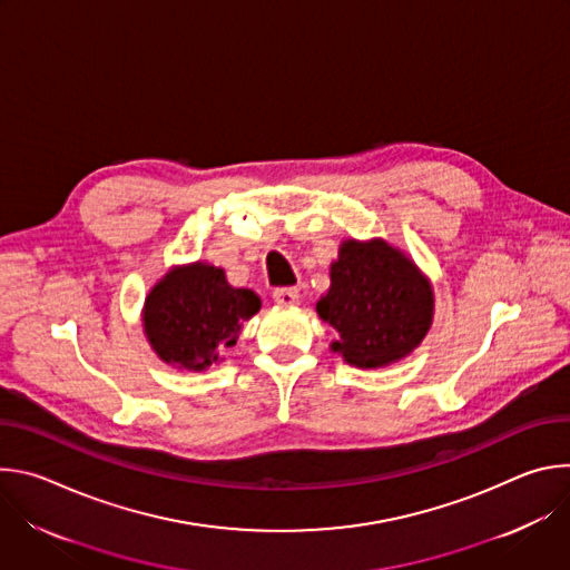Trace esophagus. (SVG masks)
Returning a JSON list of instances; mask_svg holds the SVG:
<instances>
[{"label": "esophagus", "mask_w": 570, "mask_h": 570, "mask_svg": "<svg viewBox=\"0 0 570 570\" xmlns=\"http://www.w3.org/2000/svg\"><path fill=\"white\" fill-rule=\"evenodd\" d=\"M273 299L279 306H295L299 302V291L297 288H275Z\"/></svg>", "instance_id": "1"}]
</instances>
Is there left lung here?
I'll use <instances>...</instances> for the list:
<instances>
[{
  "instance_id": "left-lung-1",
  "label": "left lung",
  "mask_w": 570,
  "mask_h": 570,
  "mask_svg": "<svg viewBox=\"0 0 570 570\" xmlns=\"http://www.w3.org/2000/svg\"><path fill=\"white\" fill-rule=\"evenodd\" d=\"M332 286L315 311L330 322L332 350L350 365L376 370L409 356L431 330L433 288L413 259L383 238L341 243Z\"/></svg>"
}]
</instances>
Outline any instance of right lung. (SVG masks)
<instances>
[{
	"instance_id": "obj_1",
	"label": "right lung",
	"mask_w": 570,
	"mask_h": 570,
	"mask_svg": "<svg viewBox=\"0 0 570 570\" xmlns=\"http://www.w3.org/2000/svg\"><path fill=\"white\" fill-rule=\"evenodd\" d=\"M262 308L250 288H234L225 271L196 262L171 268L146 295L141 320L153 352L178 370H207L234 347L243 322Z\"/></svg>"
}]
</instances>
